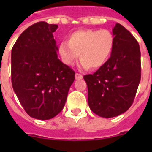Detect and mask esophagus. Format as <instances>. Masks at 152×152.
<instances>
[{"label": "esophagus", "instance_id": "1", "mask_svg": "<svg viewBox=\"0 0 152 152\" xmlns=\"http://www.w3.org/2000/svg\"><path fill=\"white\" fill-rule=\"evenodd\" d=\"M75 78H76V80H81V79L83 78V76H82L81 74L76 73V75H75Z\"/></svg>", "mask_w": 152, "mask_h": 152}]
</instances>
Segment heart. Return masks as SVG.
Segmentation results:
<instances>
[{
  "mask_svg": "<svg viewBox=\"0 0 152 152\" xmlns=\"http://www.w3.org/2000/svg\"><path fill=\"white\" fill-rule=\"evenodd\" d=\"M113 46L114 36L109 30H79L69 35V42L59 44L58 53L67 65H72L80 53L81 69H97L107 61Z\"/></svg>",
  "mask_w": 152,
  "mask_h": 152,
  "instance_id": "1",
  "label": "heart"
}]
</instances>
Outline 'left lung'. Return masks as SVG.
<instances>
[{"mask_svg": "<svg viewBox=\"0 0 152 152\" xmlns=\"http://www.w3.org/2000/svg\"><path fill=\"white\" fill-rule=\"evenodd\" d=\"M114 46L107 61L94 74L83 76L89 107L102 118H113L132 106L141 78L138 42L127 29L116 23Z\"/></svg>", "mask_w": 152, "mask_h": 152, "instance_id": "left-lung-1", "label": "left lung"}]
</instances>
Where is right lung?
Masks as SVG:
<instances>
[{"instance_id":"obj_1","label":"right lung","mask_w":152,"mask_h":152,"mask_svg":"<svg viewBox=\"0 0 152 152\" xmlns=\"http://www.w3.org/2000/svg\"><path fill=\"white\" fill-rule=\"evenodd\" d=\"M58 26L39 22L25 30L12 50V83L31 118L49 120L64 108L75 72L57 57L53 32Z\"/></svg>"}]
</instances>
